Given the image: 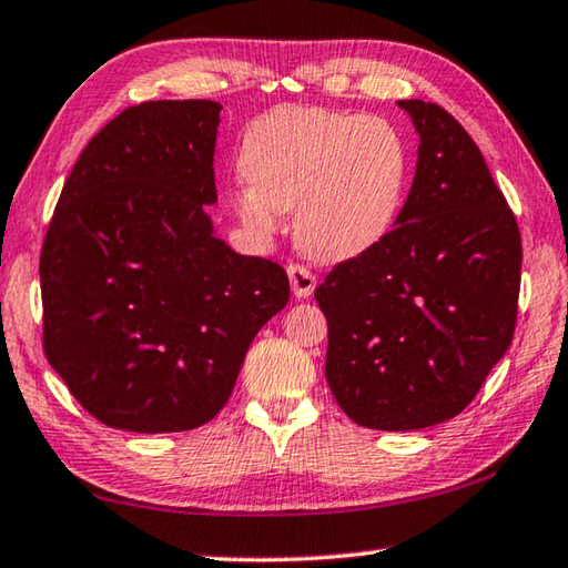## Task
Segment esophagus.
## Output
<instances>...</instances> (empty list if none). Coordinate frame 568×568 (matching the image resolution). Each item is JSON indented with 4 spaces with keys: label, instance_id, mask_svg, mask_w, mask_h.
Segmentation results:
<instances>
[{
    "label": "esophagus",
    "instance_id": "esophagus-1",
    "mask_svg": "<svg viewBox=\"0 0 568 568\" xmlns=\"http://www.w3.org/2000/svg\"><path fill=\"white\" fill-rule=\"evenodd\" d=\"M287 277H291V287H293V295L297 301H305V297H311L315 291V275L307 271L303 265H287Z\"/></svg>",
    "mask_w": 568,
    "mask_h": 568
}]
</instances>
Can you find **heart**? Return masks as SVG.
<instances>
[{
	"mask_svg": "<svg viewBox=\"0 0 568 568\" xmlns=\"http://www.w3.org/2000/svg\"><path fill=\"white\" fill-rule=\"evenodd\" d=\"M245 185L237 217L271 237L295 210V240L321 263L368 255L396 227L408 187V150L381 118L321 108H275L250 122L240 145Z\"/></svg>",
	"mask_w": 568,
	"mask_h": 568,
	"instance_id": "1",
	"label": "heart"
}]
</instances>
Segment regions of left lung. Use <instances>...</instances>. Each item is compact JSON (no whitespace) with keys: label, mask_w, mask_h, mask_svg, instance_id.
<instances>
[{"label":"left lung","mask_w":568,"mask_h":568,"mask_svg":"<svg viewBox=\"0 0 568 568\" xmlns=\"http://www.w3.org/2000/svg\"><path fill=\"white\" fill-rule=\"evenodd\" d=\"M420 145L396 227L315 291L325 378L358 426L416 430L458 416L514 338L521 235L454 114L400 100Z\"/></svg>","instance_id":"obj_1"}]
</instances>
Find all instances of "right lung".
Segmentation results:
<instances>
[{
    "instance_id": "add662e5",
    "label": "right lung",
    "mask_w": 568,
    "mask_h": 568,
    "mask_svg": "<svg viewBox=\"0 0 568 568\" xmlns=\"http://www.w3.org/2000/svg\"><path fill=\"white\" fill-rule=\"evenodd\" d=\"M213 100L120 112L67 178L40 281L44 353L104 426L175 434L217 416L291 285L215 235Z\"/></svg>"
}]
</instances>
